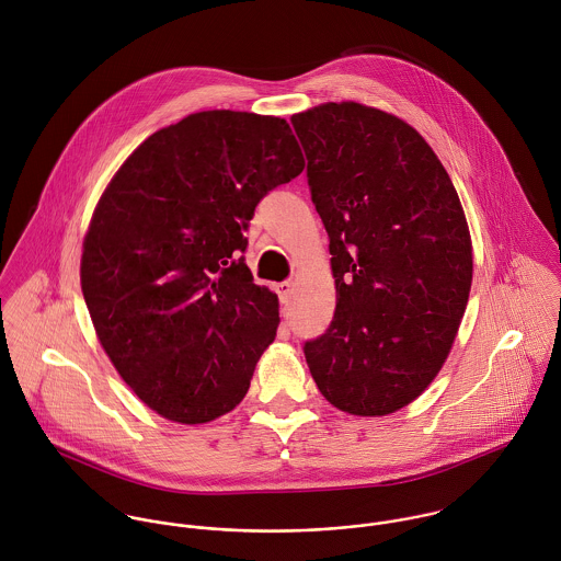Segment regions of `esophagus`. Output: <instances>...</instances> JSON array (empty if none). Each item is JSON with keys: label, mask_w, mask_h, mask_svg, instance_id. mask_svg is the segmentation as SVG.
<instances>
[{"label": "esophagus", "mask_w": 561, "mask_h": 561, "mask_svg": "<svg viewBox=\"0 0 561 561\" xmlns=\"http://www.w3.org/2000/svg\"><path fill=\"white\" fill-rule=\"evenodd\" d=\"M276 291H278L280 302H287V300H289V296H291V291H294V283H291V280L278 283V285H276Z\"/></svg>", "instance_id": "esophagus-1"}]
</instances>
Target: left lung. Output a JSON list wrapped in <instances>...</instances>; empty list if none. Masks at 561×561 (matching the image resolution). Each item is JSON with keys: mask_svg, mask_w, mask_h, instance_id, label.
Segmentation results:
<instances>
[{"mask_svg": "<svg viewBox=\"0 0 561 561\" xmlns=\"http://www.w3.org/2000/svg\"><path fill=\"white\" fill-rule=\"evenodd\" d=\"M291 123L336 289L305 356L334 408L385 416L416 400L451 352L473 280L467 216L445 165L396 114L330 101Z\"/></svg>", "mask_w": 561, "mask_h": 561, "instance_id": "obj_1", "label": "left lung"}]
</instances>
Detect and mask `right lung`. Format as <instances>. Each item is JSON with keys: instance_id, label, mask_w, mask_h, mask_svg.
I'll use <instances>...</instances> for the list:
<instances>
[{"instance_id": "1", "label": "right lung", "mask_w": 561, "mask_h": 561, "mask_svg": "<svg viewBox=\"0 0 561 561\" xmlns=\"http://www.w3.org/2000/svg\"><path fill=\"white\" fill-rule=\"evenodd\" d=\"M305 170L285 118L207 110L149 136L103 190L81 250L96 339L163 419L240 403L278 328V296L238 259L256 203Z\"/></svg>"}]
</instances>
